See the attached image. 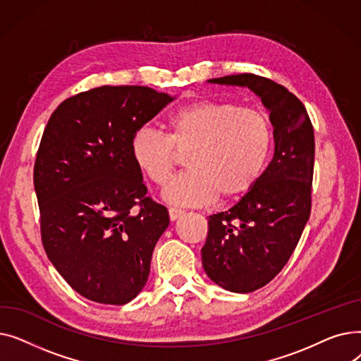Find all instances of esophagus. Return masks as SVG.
Returning <instances> with one entry per match:
<instances>
[{
  "label": "esophagus",
  "instance_id": "34e87169",
  "mask_svg": "<svg viewBox=\"0 0 361 361\" xmlns=\"http://www.w3.org/2000/svg\"><path fill=\"white\" fill-rule=\"evenodd\" d=\"M168 214H169V219H171V221H176L177 218H180L181 215H184V211H183V209H178V207H169Z\"/></svg>",
  "mask_w": 361,
  "mask_h": 361
}]
</instances>
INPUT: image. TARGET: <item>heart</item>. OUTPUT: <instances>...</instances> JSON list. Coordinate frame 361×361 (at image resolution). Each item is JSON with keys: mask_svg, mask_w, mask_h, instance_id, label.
Masks as SVG:
<instances>
[{"mask_svg": "<svg viewBox=\"0 0 361 361\" xmlns=\"http://www.w3.org/2000/svg\"><path fill=\"white\" fill-rule=\"evenodd\" d=\"M165 135L150 126L131 137L130 154L139 171L164 187L187 154V171L171 181L164 199L199 206L237 199L257 184L272 149V123L256 106L234 101L200 99L181 105L164 118Z\"/></svg>", "mask_w": 361, "mask_h": 361, "instance_id": "obj_1", "label": "heart"}]
</instances>
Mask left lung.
Here are the masks:
<instances>
[{"mask_svg": "<svg viewBox=\"0 0 361 361\" xmlns=\"http://www.w3.org/2000/svg\"><path fill=\"white\" fill-rule=\"evenodd\" d=\"M211 82L250 87L274 124V159L235 206L207 216L202 247L207 276L228 291L252 293L286 267L309 221L314 131L302 102L271 79L241 73Z\"/></svg>", "mask_w": 361, "mask_h": 361, "instance_id": "left-lung-1", "label": "left lung"}]
</instances>
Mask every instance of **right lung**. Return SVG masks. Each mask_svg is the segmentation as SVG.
<instances>
[{
  "instance_id": "1",
  "label": "right lung",
  "mask_w": 361,
  "mask_h": 361,
  "mask_svg": "<svg viewBox=\"0 0 361 361\" xmlns=\"http://www.w3.org/2000/svg\"><path fill=\"white\" fill-rule=\"evenodd\" d=\"M173 98L147 86H101L56 108L37 149L33 183L48 259L87 300L121 306L149 276L169 224L130 154L135 133Z\"/></svg>"
}]
</instances>
